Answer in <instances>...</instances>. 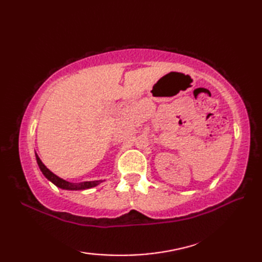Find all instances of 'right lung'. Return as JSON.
I'll return each instance as SVG.
<instances>
[{"mask_svg":"<svg viewBox=\"0 0 262 262\" xmlns=\"http://www.w3.org/2000/svg\"><path fill=\"white\" fill-rule=\"evenodd\" d=\"M36 160H37L39 169H40V171L42 172V174L45 176L49 181L53 182L55 186L60 189H64V190H85V189L97 187L98 185H100V183L104 181V180H94V181H83V182H70L53 173V172L41 162V160L38 157L37 153H36Z\"/></svg>","mask_w":262,"mask_h":262,"instance_id":"obj_1","label":"right lung"}]
</instances>
